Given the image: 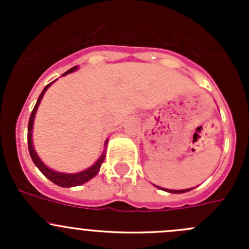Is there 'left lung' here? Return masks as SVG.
Wrapping results in <instances>:
<instances>
[{
  "label": "left lung",
  "mask_w": 249,
  "mask_h": 249,
  "mask_svg": "<svg viewBox=\"0 0 249 249\" xmlns=\"http://www.w3.org/2000/svg\"><path fill=\"white\" fill-rule=\"evenodd\" d=\"M157 188H160L158 187V185H155ZM160 189L165 190V192H169V193H172V194H182V193H187L189 192V190L194 189V188H189V189H182V190H172V189H165V188H160Z\"/></svg>",
  "instance_id": "1"
}]
</instances>
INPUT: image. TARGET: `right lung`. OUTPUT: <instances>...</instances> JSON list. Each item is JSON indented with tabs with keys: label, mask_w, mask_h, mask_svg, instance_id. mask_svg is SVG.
Masks as SVG:
<instances>
[{
	"label": "right lung",
	"mask_w": 249,
	"mask_h": 249,
	"mask_svg": "<svg viewBox=\"0 0 249 249\" xmlns=\"http://www.w3.org/2000/svg\"><path fill=\"white\" fill-rule=\"evenodd\" d=\"M77 69H78V66L72 67V69H70L69 71L65 72L62 76H66L67 73H72V72L76 71ZM54 82H55V80H54ZM54 82L49 83V84H48L47 87L44 88L43 91H42L41 95H39L38 100H37L36 106H35V108H34V110H32L31 115H30L29 126H27V144H29L30 157H31L32 161L35 162V165L38 167L39 171L43 173V175L46 176L48 179L52 180L54 184L59 185V187H62V188L77 187V185L84 184V183H87L88 180H90L91 178H94L95 176L97 175V172L100 171V167H101L102 162H104L105 158H106V147H107V144H108V140H106V142H105V145H104L105 149H104V152H102L101 157L99 158V160H97V161L95 162L94 165H91V166L88 167L87 170H84V171H80V172H77V173L57 172V171H54V170L49 169V167H48L47 165L44 164V162L42 161L41 159H39L38 154H37L36 150H35V148H34V142H32V130H34V122H35V117H36L37 108H38L39 104H41V100L43 99V96H44V94H46L48 88H49L50 85H52Z\"/></svg>",
	"instance_id": "1"
}]
</instances>
